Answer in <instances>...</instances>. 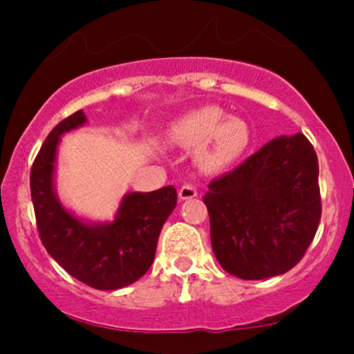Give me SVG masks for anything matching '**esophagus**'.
Here are the masks:
<instances>
[{"label":"esophagus","instance_id":"1","mask_svg":"<svg viewBox=\"0 0 354 354\" xmlns=\"http://www.w3.org/2000/svg\"><path fill=\"white\" fill-rule=\"evenodd\" d=\"M178 196H180V200H191V198L198 196V189L188 183V185L181 186L180 191H178Z\"/></svg>","mask_w":354,"mask_h":354}]
</instances>
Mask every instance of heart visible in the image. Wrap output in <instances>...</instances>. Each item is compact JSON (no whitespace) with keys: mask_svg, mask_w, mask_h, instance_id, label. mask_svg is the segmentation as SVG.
<instances>
[{"mask_svg":"<svg viewBox=\"0 0 354 354\" xmlns=\"http://www.w3.org/2000/svg\"><path fill=\"white\" fill-rule=\"evenodd\" d=\"M166 136L171 143L198 148L203 168L216 171L236 163L248 151L251 129L243 118L226 116L223 108L203 106L188 111L169 124Z\"/></svg>","mask_w":354,"mask_h":354,"instance_id":"heart-1","label":"heart"}]
</instances>
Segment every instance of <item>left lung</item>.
Wrapping results in <instances>:
<instances>
[{
	"instance_id": "obj_1",
	"label": "left lung",
	"mask_w": 354,
	"mask_h": 354,
	"mask_svg": "<svg viewBox=\"0 0 354 354\" xmlns=\"http://www.w3.org/2000/svg\"><path fill=\"white\" fill-rule=\"evenodd\" d=\"M318 156L306 136H279L209 183L205 194L211 246L241 279L290 271L311 245L321 219Z\"/></svg>"
}]
</instances>
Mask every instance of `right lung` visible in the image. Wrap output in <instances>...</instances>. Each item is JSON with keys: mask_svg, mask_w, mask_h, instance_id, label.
Segmentation results:
<instances>
[{"mask_svg": "<svg viewBox=\"0 0 354 354\" xmlns=\"http://www.w3.org/2000/svg\"><path fill=\"white\" fill-rule=\"evenodd\" d=\"M84 123L81 109L64 118L36 156L30 176L36 225L43 246L73 278L96 290H120L149 270L178 194L174 186L128 193L111 223H86L71 214L55 193L56 149L61 135Z\"/></svg>", "mask_w": 354, "mask_h": 354, "instance_id": "add662e5", "label": "right lung"}]
</instances>
